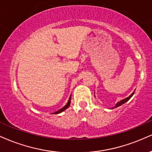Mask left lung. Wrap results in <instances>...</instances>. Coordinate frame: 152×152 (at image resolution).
<instances>
[{
  "mask_svg": "<svg viewBox=\"0 0 152 152\" xmlns=\"http://www.w3.org/2000/svg\"><path fill=\"white\" fill-rule=\"evenodd\" d=\"M134 91H135V90H134V91H133V92H132V94H130V96H129L128 97H126V98H125V99H122V100L119 101L118 102H117V104H115V106H114V107H113V108H117V107H118V106H121V105H123V104H125V103H126L127 102H128V101L130 100V99L131 98V97H132V96H133V94H134Z\"/></svg>",
  "mask_w": 152,
  "mask_h": 152,
  "instance_id": "left-lung-1",
  "label": "left lung"
}]
</instances>
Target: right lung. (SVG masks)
Segmentation results:
<instances>
[{"label":"right lung","instance_id":"right-lung-1","mask_svg":"<svg viewBox=\"0 0 152 152\" xmlns=\"http://www.w3.org/2000/svg\"><path fill=\"white\" fill-rule=\"evenodd\" d=\"M70 102H71V95H70V98H69V100H68V102H67V104L65 105V106H63V108H61V109L58 110V111H56V112H55V113H54V114H58V113H61V112L64 111V110H65V109H67V108H68L69 106H70Z\"/></svg>","mask_w":152,"mask_h":152}]
</instances>
